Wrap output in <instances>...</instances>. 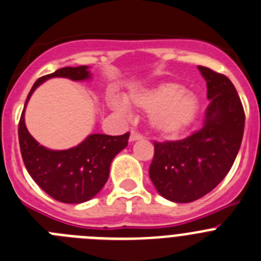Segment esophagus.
Returning a JSON list of instances; mask_svg holds the SVG:
<instances>
[{
    "label": "esophagus",
    "mask_w": 261,
    "mask_h": 261,
    "mask_svg": "<svg viewBox=\"0 0 261 261\" xmlns=\"http://www.w3.org/2000/svg\"><path fill=\"white\" fill-rule=\"evenodd\" d=\"M141 138H142V136L140 135V133H137V132H135V130H133V132H130V137H129V141L135 142V141H137V140H141Z\"/></svg>",
    "instance_id": "1"
}]
</instances>
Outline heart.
Wrapping results in <instances>:
<instances>
[{
    "label": "heart",
    "mask_w": 261,
    "mask_h": 261,
    "mask_svg": "<svg viewBox=\"0 0 261 261\" xmlns=\"http://www.w3.org/2000/svg\"><path fill=\"white\" fill-rule=\"evenodd\" d=\"M111 110L129 116L130 106L149 112V125L162 137H177L190 129L200 112L197 96L186 91L181 85L162 82L151 87L136 89L123 98L110 99Z\"/></svg>",
    "instance_id": "1"
}]
</instances>
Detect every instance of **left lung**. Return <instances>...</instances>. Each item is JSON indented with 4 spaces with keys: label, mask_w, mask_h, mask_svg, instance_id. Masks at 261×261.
<instances>
[{
    "label": "left lung",
    "mask_w": 261,
    "mask_h": 261,
    "mask_svg": "<svg viewBox=\"0 0 261 261\" xmlns=\"http://www.w3.org/2000/svg\"><path fill=\"white\" fill-rule=\"evenodd\" d=\"M206 81L209 106L199 132L176 142H154L149 176L155 190L172 202H192L214 190L238 155L244 111L231 81L197 66Z\"/></svg>",
    "instance_id": "1"
}]
</instances>
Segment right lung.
<instances>
[{
  "label": "right lung",
  "instance_id": "obj_1",
  "mask_svg": "<svg viewBox=\"0 0 261 261\" xmlns=\"http://www.w3.org/2000/svg\"><path fill=\"white\" fill-rule=\"evenodd\" d=\"M56 77L89 81L93 75L86 65L68 66L36 81L20 116L18 129L20 153L29 174L45 193L57 201L81 204L93 199L105 187L110 175L111 162L126 147L129 132L123 136L94 133L87 136L77 146L65 150H52L39 144L27 130L24 111L34 91L47 80Z\"/></svg>",
  "mask_w": 261,
  "mask_h": 261
}]
</instances>
